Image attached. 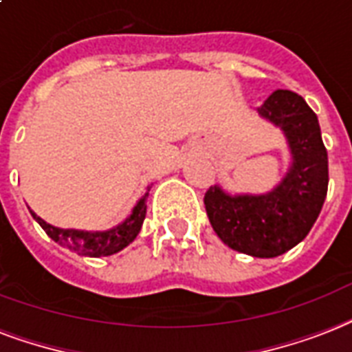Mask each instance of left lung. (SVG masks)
Returning a JSON list of instances; mask_svg holds the SVG:
<instances>
[{
  "label": "left lung",
  "instance_id": "left-lung-1",
  "mask_svg": "<svg viewBox=\"0 0 352 352\" xmlns=\"http://www.w3.org/2000/svg\"><path fill=\"white\" fill-rule=\"evenodd\" d=\"M257 113L287 139L290 167L263 195H230L220 185L206 192L207 217L226 246L272 258L298 246L320 214L329 187V160L316 113L288 89H275Z\"/></svg>",
  "mask_w": 352,
  "mask_h": 352
}]
</instances>
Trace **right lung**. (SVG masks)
<instances>
[{"instance_id":"1","label":"right lung","mask_w":352,"mask_h":352,"mask_svg":"<svg viewBox=\"0 0 352 352\" xmlns=\"http://www.w3.org/2000/svg\"><path fill=\"white\" fill-rule=\"evenodd\" d=\"M146 196H148V192L139 198L138 204L133 206L132 213L128 214L121 224L113 226L111 230L106 231L62 230V228H54V226L47 224L34 211H31V214L54 242L67 248L69 252L78 253L82 257H108V255L121 252L128 244L135 241L146 214Z\"/></svg>"}]
</instances>
